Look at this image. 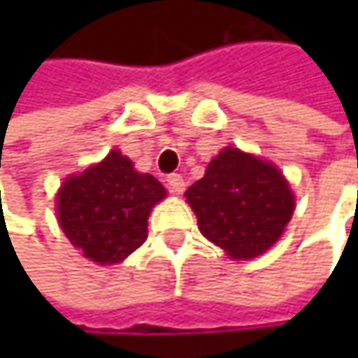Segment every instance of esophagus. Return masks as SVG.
I'll list each match as a JSON object with an SVG mask.
<instances>
[{
  "label": "esophagus",
  "mask_w": 358,
  "mask_h": 358,
  "mask_svg": "<svg viewBox=\"0 0 358 358\" xmlns=\"http://www.w3.org/2000/svg\"><path fill=\"white\" fill-rule=\"evenodd\" d=\"M168 186H170L172 192L180 194V192L184 190V178H182L180 174H170V176H168Z\"/></svg>",
  "instance_id": "34e87169"
}]
</instances>
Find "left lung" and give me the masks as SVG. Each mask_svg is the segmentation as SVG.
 <instances>
[{"mask_svg": "<svg viewBox=\"0 0 358 358\" xmlns=\"http://www.w3.org/2000/svg\"><path fill=\"white\" fill-rule=\"evenodd\" d=\"M184 196L201 234L241 261L273 247L294 213V194L284 174L236 147L222 149Z\"/></svg>", "mask_w": 358, "mask_h": 358, "instance_id": "8db88e82", "label": "left lung"}]
</instances>
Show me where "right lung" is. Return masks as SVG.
<instances>
[{"label":"right lung","instance_id":"right-lung-1","mask_svg":"<svg viewBox=\"0 0 358 358\" xmlns=\"http://www.w3.org/2000/svg\"><path fill=\"white\" fill-rule=\"evenodd\" d=\"M164 196L159 180L136 172L113 149L103 162L66 178L57 192V222L87 259L111 265L147 241L149 213Z\"/></svg>","mask_w":358,"mask_h":358}]
</instances>
